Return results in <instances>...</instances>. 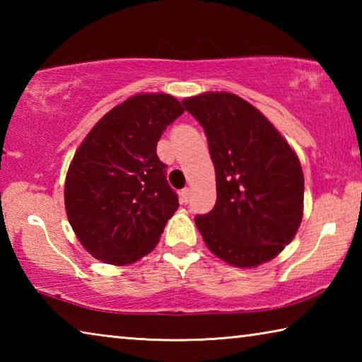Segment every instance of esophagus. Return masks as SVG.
Listing matches in <instances>:
<instances>
[{
	"instance_id": "esophagus-1",
	"label": "esophagus",
	"mask_w": 362,
	"mask_h": 362,
	"mask_svg": "<svg viewBox=\"0 0 362 362\" xmlns=\"http://www.w3.org/2000/svg\"><path fill=\"white\" fill-rule=\"evenodd\" d=\"M188 199H189V188H183L180 192V203L187 204Z\"/></svg>"
}]
</instances>
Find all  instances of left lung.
<instances>
[{
  "label": "left lung",
  "instance_id": "1",
  "mask_svg": "<svg viewBox=\"0 0 362 362\" xmlns=\"http://www.w3.org/2000/svg\"><path fill=\"white\" fill-rule=\"evenodd\" d=\"M182 103L203 126L216 168V206L194 217L206 246L240 268L274 259L303 216L305 182L296 151L235 94L206 93Z\"/></svg>",
  "mask_w": 362,
  "mask_h": 362
}]
</instances>
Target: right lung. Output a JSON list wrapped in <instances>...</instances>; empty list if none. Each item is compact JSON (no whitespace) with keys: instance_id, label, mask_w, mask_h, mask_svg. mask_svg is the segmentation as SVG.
I'll return each instance as SVG.
<instances>
[{"instance_id":"obj_1","label":"right lung","mask_w":362,"mask_h":362,"mask_svg":"<svg viewBox=\"0 0 362 362\" xmlns=\"http://www.w3.org/2000/svg\"><path fill=\"white\" fill-rule=\"evenodd\" d=\"M182 113L173 95H134L110 110L79 145L65 180V209L95 259L127 265L155 249L179 207L156 145Z\"/></svg>"}]
</instances>
